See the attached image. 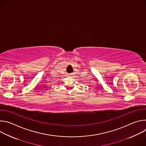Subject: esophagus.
Masks as SVG:
<instances>
[{
  "mask_svg": "<svg viewBox=\"0 0 146 146\" xmlns=\"http://www.w3.org/2000/svg\"><path fill=\"white\" fill-rule=\"evenodd\" d=\"M70 74V75H73V74Z\"/></svg>",
  "mask_w": 146,
  "mask_h": 146,
  "instance_id": "esophagus-1",
  "label": "esophagus"
}]
</instances>
